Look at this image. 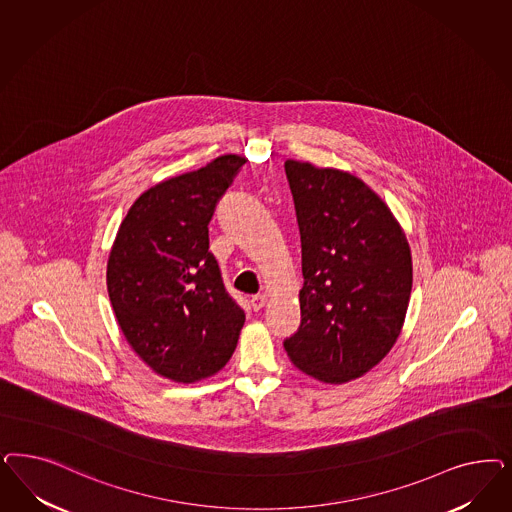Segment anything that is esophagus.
I'll return each mask as SVG.
<instances>
[{
	"instance_id": "1",
	"label": "esophagus",
	"mask_w": 512,
	"mask_h": 512,
	"mask_svg": "<svg viewBox=\"0 0 512 512\" xmlns=\"http://www.w3.org/2000/svg\"><path fill=\"white\" fill-rule=\"evenodd\" d=\"M265 301H267V297L264 294H258V296L250 297V305H252V309L254 311H262L264 309Z\"/></svg>"
}]
</instances>
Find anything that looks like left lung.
<instances>
[{
  "instance_id": "1",
  "label": "left lung",
  "mask_w": 512,
  "mask_h": 512,
  "mask_svg": "<svg viewBox=\"0 0 512 512\" xmlns=\"http://www.w3.org/2000/svg\"><path fill=\"white\" fill-rule=\"evenodd\" d=\"M301 237V324L284 339L303 373L358 379L390 352L413 288L407 237L358 177L286 160Z\"/></svg>"
}]
</instances>
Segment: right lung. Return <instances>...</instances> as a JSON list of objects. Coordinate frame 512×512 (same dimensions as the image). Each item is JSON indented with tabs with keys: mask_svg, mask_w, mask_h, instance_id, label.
I'll return each instance as SVG.
<instances>
[{
	"mask_svg": "<svg viewBox=\"0 0 512 512\" xmlns=\"http://www.w3.org/2000/svg\"><path fill=\"white\" fill-rule=\"evenodd\" d=\"M226 154L141 194L122 220L107 264V290L130 347L152 371L196 382L237 347L245 311L228 294L209 222L245 165Z\"/></svg>",
	"mask_w": 512,
	"mask_h": 512,
	"instance_id": "add662e5",
	"label": "right lung"
}]
</instances>
